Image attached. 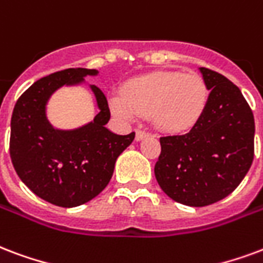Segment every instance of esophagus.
Instances as JSON below:
<instances>
[{"label": "esophagus", "mask_w": 263, "mask_h": 263, "mask_svg": "<svg viewBox=\"0 0 263 263\" xmlns=\"http://www.w3.org/2000/svg\"><path fill=\"white\" fill-rule=\"evenodd\" d=\"M149 137V134L145 131H141V129H138L137 131V141H142V139H145V138Z\"/></svg>", "instance_id": "1"}]
</instances>
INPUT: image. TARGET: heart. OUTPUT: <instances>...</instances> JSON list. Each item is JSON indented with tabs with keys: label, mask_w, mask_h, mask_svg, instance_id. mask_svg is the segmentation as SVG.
<instances>
[{
	"label": "heart",
	"mask_w": 263,
	"mask_h": 263,
	"mask_svg": "<svg viewBox=\"0 0 263 263\" xmlns=\"http://www.w3.org/2000/svg\"><path fill=\"white\" fill-rule=\"evenodd\" d=\"M209 90L199 75L176 71H157L134 78L121 93L110 97L117 117L132 120L149 116L157 129L184 132L195 126L208 106Z\"/></svg>",
	"instance_id": "heart-1"
}]
</instances>
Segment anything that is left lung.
Returning <instances> with one entry per match:
<instances>
[{"label":"left lung","instance_id":"obj_1","mask_svg":"<svg viewBox=\"0 0 263 263\" xmlns=\"http://www.w3.org/2000/svg\"><path fill=\"white\" fill-rule=\"evenodd\" d=\"M209 93L202 118L184 135L160 138L155 164L159 185L173 201L206 206L230 195L254 160V114L221 73L199 68Z\"/></svg>","mask_w":263,"mask_h":263}]
</instances>
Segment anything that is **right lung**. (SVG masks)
Here are the masks:
<instances>
[{"mask_svg": "<svg viewBox=\"0 0 263 263\" xmlns=\"http://www.w3.org/2000/svg\"><path fill=\"white\" fill-rule=\"evenodd\" d=\"M96 69L68 68L34 82L17 99L11 118L9 155L19 178L39 198L61 208L83 205L110 182L117 157L129 146L135 132L108 131L110 108L104 93L90 85L99 114L86 125L62 131L46 117V104L64 85L82 83Z\"/></svg>", "mask_w": 263, "mask_h": 263, "instance_id": "1", "label": "right lung"}]
</instances>
